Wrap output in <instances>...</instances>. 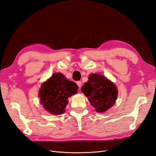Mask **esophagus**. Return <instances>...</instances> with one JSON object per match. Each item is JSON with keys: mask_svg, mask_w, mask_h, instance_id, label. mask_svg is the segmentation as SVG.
<instances>
[{"mask_svg": "<svg viewBox=\"0 0 156 156\" xmlns=\"http://www.w3.org/2000/svg\"><path fill=\"white\" fill-rule=\"evenodd\" d=\"M77 86L80 88L81 87V81H77Z\"/></svg>", "mask_w": 156, "mask_h": 156, "instance_id": "obj_1", "label": "esophagus"}]
</instances>
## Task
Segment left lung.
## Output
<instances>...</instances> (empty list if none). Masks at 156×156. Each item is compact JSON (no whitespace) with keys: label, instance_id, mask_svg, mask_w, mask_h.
<instances>
[{"label":"left lung","instance_id":"1","mask_svg":"<svg viewBox=\"0 0 156 156\" xmlns=\"http://www.w3.org/2000/svg\"><path fill=\"white\" fill-rule=\"evenodd\" d=\"M81 91L98 112H103L115 105L118 96L115 84L100 74H90Z\"/></svg>","mask_w":156,"mask_h":156}]
</instances>
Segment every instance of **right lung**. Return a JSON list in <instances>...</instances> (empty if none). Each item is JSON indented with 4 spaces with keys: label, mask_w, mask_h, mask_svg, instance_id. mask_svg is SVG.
<instances>
[{
    "label": "right lung",
    "mask_w": 156,
    "mask_h": 156,
    "mask_svg": "<svg viewBox=\"0 0 156 156\" xmlns=\"http://www.w3.org/2000/svg\"><path fill=\"white\" fill-rule=\"evenodd\" d=\"M77 90V84L69 81L62 73H54L40 88V103L51 114L62 115L68 103V98L76 94Z\"/></svg>",
    "instance_id": "obj_1"
}]
</instances>
